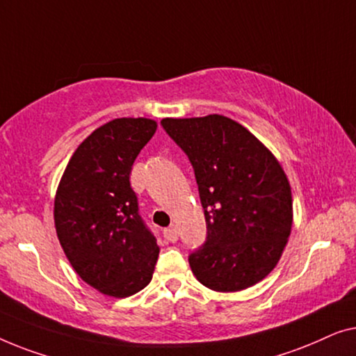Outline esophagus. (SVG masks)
Listing matches in <instances>:
<instances>
[{
  "instance_id": "1",
  "label": "esophagus",
  "mask_w": 356,
  "mask_h": 356,
  "mask_svg": "<svg viewBox=\"0 0 356 356\" xmlns=\"http://www.w3.org/2000/svg\"><path fill=\"white\" fill-rule=\"evenodd\" d=\"M164 234V238L168 240V242H176V240L179 238V230L176 226H169L163 230Z\"/></svg>"
}]
</instances>
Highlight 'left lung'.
<instances>
[{"label":"left lung","mask_w":356,"mask_h":356,"mask_svg":"<svg viewBox=\"0 0 356 356\" xmlns=\"http://www.w3.org/2000/svg\"><path fill=\"white\" fill-rule=\"evenodd\" d=\"M192 163L207 242L190 253L200 282L238 292L276 268L293 222L292 190L276 156L242 124L221 114L161 121Z\"/></svg>","instance_id":"obj_1"}]
</instances>
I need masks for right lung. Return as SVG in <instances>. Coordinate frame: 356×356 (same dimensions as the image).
I'll return each instance as SVG.
<instances>
[{"mask_svg": "<svg viewBox=\"0 0 356 356\" xmlns=\"http://www.w3.org/2000/svg\"><path fill=\"white\" fill-rule=\"evenodd\" d=\"M156 127L153 119L119 118L93 130L54 197V227L69 263L109 297H130L153 277L159 247L138 214L130 171Z\"/></svg>", "mask_w": 356, "mask_h": 356, "instance_id": "1", "label": "right lung"}]
</instances>
